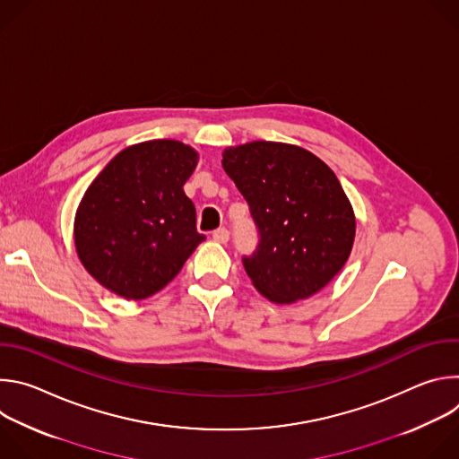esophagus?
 Listing matches in <instances>:
<instances>
[{"mask_svg":"<svg viewBox=\"0 0 459 459\" xmlns=\"http://www.w3.org/2000/svg\"><path fill=\"white\" fill-rule=\"evenodd\" d=\"M212 239L218 243H227L229 241V230L227 229H218L212 232Z\"/></svg>","mask_w":459,"mask_h":459,"instance_id":"obj_1","label":"esophagus"}]
</instances>
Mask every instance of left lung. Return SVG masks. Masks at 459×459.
Returning a JSON list of instances; mask_svg holds the SVG:
<instances>
[{
    "mask_svg": "<svg viewBox=\"0 0 459 459\" xmlns=\"http://www.w3.org/2000/svg\"><path fill=\"white\" fill-rule=\"evenodd\" d=\"M221 165L257 225V250L243 257L255 290L280 305L319 292L347 264L356 236L352 205L331 167L280 142L229 147Z\"/></svg>",
    "mask_w": 459,
    "mask_h": 459,
    "instance_id": "obj_1",
    "label": "left lung"
}]
</instances>
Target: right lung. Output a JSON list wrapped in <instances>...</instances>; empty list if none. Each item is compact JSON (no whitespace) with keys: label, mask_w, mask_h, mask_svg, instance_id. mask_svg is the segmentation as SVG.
Here are the masks:
<instances>
[{"label":"right lung","mask_w":459,"mask_h":459,"mask_svg":"<svg viewBox=\"0 0 459 459\" xmlns=\"http://www.w3.org/2000/svg\"><path fill=\"white\" fill-rule=\"evenodd\" d=\"M200 154L151 140L116 154L85 190L74 245L85 271L125 299H145L181 271L205 236L183 190Z\"/></svg>","instance_id":"1"}]
</instances>
